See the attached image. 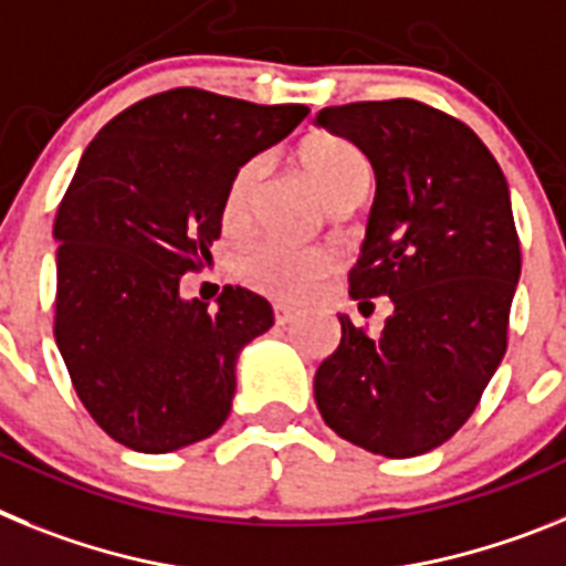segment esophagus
Wrapping results in <instances>:
<instances>
[{
	"instance_id": "1",
	"label": "esophagus",
	"mask_w": 566,
	"mask_h": 566,
	"mask_svg": "<svg viewBox=\"0 0 566 566\" xmlns=\"http://www.w3.org/2000/svg\"><path fill=\"white\" fill-rule=\"evenodd\" d=\"M298 316V311H293V307H287V304H276V324H290L293 318Z\"/></svg>"
}]
</instances>
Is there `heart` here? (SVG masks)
Wrapping results in <instances>:
<instances>
[{
  "mask_svg": "<svg viewBox=\"0 0 566 566\" xmlns=\"http://www.w3.org/2000/svg\"><path fill=\"white\" fill-rule=\"evenodd\" d=\"M298 167L316 185L331 210L356 208L373 185V170L356 147L331 134H318L298 147ZM264 165H242L230 181L222 205V224L230 233L248 230L255 196L262 188ZM336 268V255L324 248H290L282 242H255L235 259V276L264 296L298 302L307 298Z\"/></svg>",
  "mask_w": 566,
  "mask_h": 566,
  "instance_id": "1",
  "label": "heart"
}]
</instances>
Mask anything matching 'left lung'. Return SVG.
I'll list each match as a JSON object with an SVG mask.
<instances>
[{
    "instance_id": "8db88e82",
    "label": "left lung",
    "mask_w": 566,
    "mask_h": 566,
    "mask_svg": "<svg viewBox=\"0 0 566 566\" xmlns=\"http://www.w3.org/2000/svg\"><path fill=\"white\" fill-rule=\"evenodd\" d=\"M316 125L353 142L376 176L350 296H387L385 331L338 313L342 342L318 365L324 424L387 459L444 444L507 350L521 248L507 179L488 145L416 99L324 107Z\"/></svg>"
}]
</instances>
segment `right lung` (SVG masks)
<instances>
[{"label":"right lung","mask_w":566,"mask_h":566,"mask_svg":"<svg viewBox=\"0 0 566 566\" xmlns=\"http://www.w3.org/2000/svg\"><path fill=\"white\" fill-rule=\"evenodd\" d=\"M307 113L176 87L122 111L78 159L53 222V336L76 396L113 441L170 453L230 416L235 358L273 327V307L228 284L208 311L181 298L179 282L222 235L239 167Z\"/></svg>","instance_id":"1"}]
</instances>
